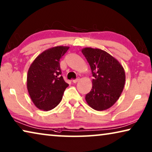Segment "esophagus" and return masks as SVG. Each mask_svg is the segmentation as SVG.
Instances as JSON below:
<instances>
[{"mask_svg": "<svg viewBox=\"0 0 152 152\" xmlns=\"http://www.w3.org/2000/svg\"><path fill=\"white\" fill-rule=\"evenodd\" d=\"M79 80V78H76V79H74V80H72V82L74 83H76L77 82H78Z\"/></svg>", "mask_w": 152, "mask_h": 152, "instance_id": "esophagus-1", "label": "esophagus"}]
</instances>
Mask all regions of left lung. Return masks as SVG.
<instances>
[{"label": "left lung", "mask_w": 152, "mask_h": 152, "mask_svg": "<svg viewBox=\"0 0 152 152\" xmlns=\"http://www.w3.org/2000/svg\"><path fill=\"white\" fill-rule=\"evenodd\" d=\"M82 53L89 63L94 76L92 89L85 96L88 104L96 110L111 107L123 91L126 81L122 65L110 54L98 48H85Z\"/></svg>", "instance_id": "left-lung-1"}]
</instances>
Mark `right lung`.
<instances>
[{"label":"right lung","instance_id":"right-lung-1","mask_svg":"<svg viewBox=\"0 0 152 152\" xmlns=\"http://www.w3.org/2000/svg\"><path fill=\"white\" fill-rule=\"evenodd\" d=\"M68 46H56L41 53L29 67L27 89L34 104L48 111L55 108L69 85L65 82L60 67V58Z\"/></svg>","mask_w":152,"mask_h":152}]
</instances>
